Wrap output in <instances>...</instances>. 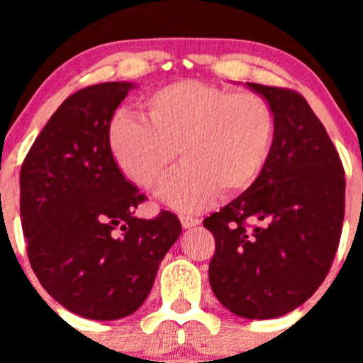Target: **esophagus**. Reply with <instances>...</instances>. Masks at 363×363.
I'll return each instance as SVG.
<instances>
[{
	"label": "esophagus",
	"mask_w": 363,
	"mask_h": 363,
	"mask_svg": "<svg viewBox=\"0 0 363 363\" xmlns=\"http://www.w3.org/2000/svg\"><path fill=\"white\" fill-rule=\"evenodd\" d=\"M181 225H182V228H193V226L200 225V219L195 218V216L184 214V216H181Z\"/></svg>",
	"instance_id": "1"
}]
</instances>
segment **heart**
Listing matches in <instances>:
<instances>
[{"instance_id": "b5f03b06", "label": "heart", "mask_w": 363, "mask_h": 363, "mask_svg": "<svg viewBox=\"0 0 363 363\" xmlns=\"http://www.w3.org/2000/svg\"><path fill=\"white\" fill-rule=\"evenodd\" d=\"M142 108V119L121 113L112 121L108 149L144 189L163 181L179 152L184 163L160 189L170 207L200 211L219 189L233 195L258 177L274 135L272 108L259 94L179 80L149 94Z\"/></svg>"}]
</instances>
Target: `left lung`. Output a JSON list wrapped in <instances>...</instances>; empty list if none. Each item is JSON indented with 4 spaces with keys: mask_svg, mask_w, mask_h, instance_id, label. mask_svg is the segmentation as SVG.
I'll return each instance as SVG.
<instances>
[{
    "mask_svg": "<svg viewBox=\"0 0 363 363\" xmlns=\"http://www.w3.org/2000/svg\"><path fill=\"white\" fill-rule=\"evenodd\" d=\"M246 84L269 101L274 138L256 181L203 219L216 239L208 283L230 313L270 320L302 306L327 277L346 181L337 149L302 94Z\"/></svg>",
    "mask_w": 363,
    "mask_h": 363,
    "instance_id": "1",
    "label": "left lung"
}]
</instances>
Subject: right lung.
<instances>
[{
	"label": "right lung",
	"mask_w": 363,
	"mask_h": 363,
	"mask_svg": "<svg viewBox=\"0 0 363 363\" xmlns=\"http://www.w3.org/2000/svg\"><path fill=\"white\" fill-rule=\"evenodd\" d=\"M133 87H84L60 105L21 168V218L40 284L79 316L111 321L144 303L181 235L177 216L140 219L145 196L108 149L116 108Z\"/></svg>",
	"instance_id": "add662e5"
}]
</instances>
